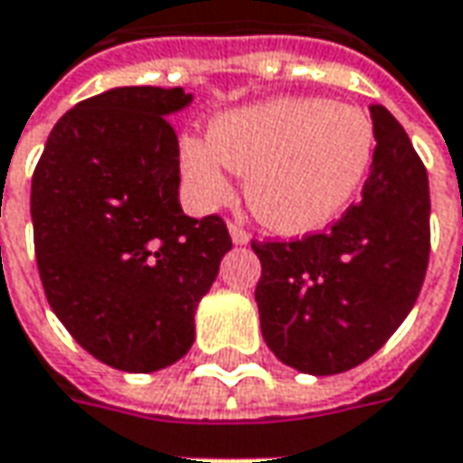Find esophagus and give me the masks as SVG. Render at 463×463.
<instances>
[{
  "instance_id": "34e87169",
  "label": "esophagus",
  "mask_w": 463,
  "mask_h": 463,
  "mask_svg": "<svg viewBox=\"0 0 463 463\" xmlns=\"http://www.w3.org/2000/svg\"><path fill=\"white\" fill-rule=\"evenodd\" d=\"M229 234H232V241H234V244H247V241H250L247 229L237 222H229Z\"/></svg>"
}]
</instances>
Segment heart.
<instances>
[{
    "mask_svg": "<svg viewBox=\"0 0 463 463\" xmlns=\"http://www.w3.org/2000/svg\"><path fill=\"white\" fill-rule=\"evenodd\" d=\"M373 156L376 128L361 108L278 98L219 116L208 141L187 138L183 172L205 203L229 195L223 167L247 175L244 198L260 222L283 234H307L353 203Z\"/></svg>",
    "mask_w": 463,
    "mask_h": 463,
    "instance_id": "1",
    "label": "heart"
}]
</instances>
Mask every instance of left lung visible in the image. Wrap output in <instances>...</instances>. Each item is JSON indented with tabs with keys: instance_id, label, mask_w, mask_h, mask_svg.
<instances>
[{
	"instance_id": "left-lung-1",
	"label": "left lung",
	"mask_w": 463,
	"mask_h": 463,
	"mask_svg": "<svg viewBox=\"0 0 463 463\" xmlns=\"http://www.w3.org/2000/svg\"><path fill=\"white\" fill-rule=\"evenodd\" d=\"M371 118L364 198L319 234L252 241L262 337L278 361L314 376L368 361L415 307L428 270V169L383 105H371Z\"/></svg>"
}]
</instances>
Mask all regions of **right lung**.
Masks as SVG:
<instances>
[{
	"instance_id": "right-lung-1",
	"label": "right lung",
	"mask_w": 463,
	"mask_h": 463,
	"mask_svg": "<svg viewBox=\"0 0 463 463\" xmlns=\"http://www.w3.org/2000/svg\"><path fill=\"white\" fill-rule=\"evenodd\" d=\"M183 87H118L81 99L45 141L30 216L45 298L90 355L152 373L185 355L195 307L232 250L219 213L177 201L180 144L167 116Z\"/></svg>"
}]
</instances>
